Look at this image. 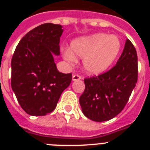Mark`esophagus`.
Wrapping results in <instances>:
<instances>
[{
    "instance_id": "obj_1",
    "label": "esophagus",
    "mask_w": 150,
    "mask_h": 150,
    "mask_svg": "<svg viewBox=\"0 0 150 150\" xmlns=\"http://www.w3.org/2000/svg\"><path fill=\"white\" fill-rule=\"evenodd\" d=\"M81 79V76H79V75H74L72 77L73 81H76V80H79Z\"/></svg>"
}]
</instances>
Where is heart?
<instances>
[{"label": "heart", "mask_w": 150, "mask_h": 150, "mask_svg": "<svg viewBox=\"0 0 150 150\" xmlns=\"http://www.w3.org/2000/svg\"><path fill=\"white\" fill-rule=\"evenodd\" d=\"M121 47V41L116 36L95 34L74 40L71 50H64V58L70 63L76 62V56L81 58L85 72L89 75H99L114 63Z\"/></svg>", "instance_id": "obj_1"}]
</instances>
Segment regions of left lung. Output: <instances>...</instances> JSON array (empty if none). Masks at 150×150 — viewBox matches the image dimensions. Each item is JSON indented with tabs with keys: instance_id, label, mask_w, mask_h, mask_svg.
<instances>
[{
	"instance_id": "1",
	"label": "left lung",
	"mask_w": 150,
	"mask_h": 150,
	"mask_svg": "<svg viewBox=\"0 0 150 150\" xmlns=\"http://www.w3.org/2000/svg\"><path fill=\"white\" fill-rule=\"evenodd\" d=\"M137 55L126 39L116 65L98 76L84 79V92L79 97L83 114L95 122H104L117 116L127 104L137 81Z\"/></svg>"
}]
</instances>
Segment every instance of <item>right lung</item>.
Masks as SVG:
<instances>
[{
  "label": "right lung",
  "mask_w": 150,
  "mask_h": 150,
  "mask_svg": "<svg viewBox=\"0 0 150 150\" xmlns=\"http://www.w3.org/2000/svg\"><path fill=\"white\" fill-rule=\"evenodd\" d=\"M62 26L45 23L24 36L11 61V86L22 109L30 116H45L56 107L71 74L58 71Z\"/></svg>",
  "instance_id": "right-lung-1"
}]
</instances>
